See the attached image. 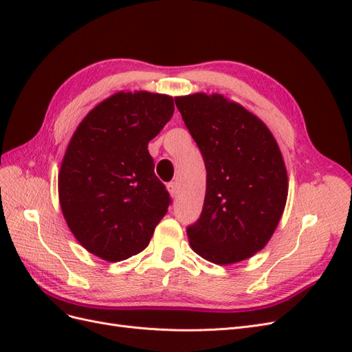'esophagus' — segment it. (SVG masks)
I'll return each mask as SVG.
<instances>
[{
    "label": "esophagus",
    "mask_w": 352,
    "mask_h": 352,
    "mask_svg": "<svg viewBox=\"0 0 352 352\" xmlns=\"http://www.w3.org/2000/svg\"><path fill=\"white\" fill-rule=\"evenodd\" d=\"M167 190H168L170 197H172V198H176V197H177V194H179L177 184H176V182H170V184L167 185Z\"/></svg>",
    "instance_id": "obj_1"
}]
</instances>
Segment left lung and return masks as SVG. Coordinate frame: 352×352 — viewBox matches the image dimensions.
<instances>
[{"label": "left lung", "instance_id": "obj_1", "mask_svg": "<svg viewBox=\"0 0 352 352\" xmlns=\"http://www.w3.org/2000/svg\"><path fill=\"white\" fill-rule=\"evenodd\" d=\"M175 101L207 170L201 217L186 230L190 248L219 265L247 260L267 245L286 206L280 148L260 117L225 95Z\"/></svg>", "mask_w": 352, "mask_h": 352}]
</instances>
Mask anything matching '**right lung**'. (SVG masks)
Masks as SVG:
<instances>
[{
	"label": "right lung",
	"instance_id": "add662e5",
	"mask_svg": "<svg viewBox=\"0 0 352 352\" xmlns=\"http://www.w3.org/2000/svg\"><path fill=\"white\" fill-rule=\"evenodd\" d=\"M175 111L173 97L116 92L83 117L58 172V201L73 236L101 260L144 251L168 208L148 142Z\"/></svg>",
	"mask_w": 352,
	"mask_h": 352
}]
</instances>
